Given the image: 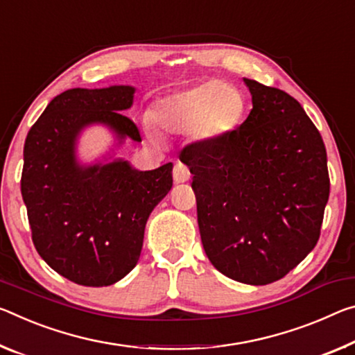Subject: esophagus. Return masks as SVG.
<instances>
[{"mask_svg": "<svg viewBox=\"0 0 355 355\" xmlns=\"http://www.w3.org/2000/svg\"><path fill=\"white\" fill-rule=\"evenodd\" d=\"M172 173H173V182H175V183H184L191 178L189 168L184 164H182V162H177V164L173 166Z\"/></svg>", "mask_w": 355, "mask_h": 355, "instance_id": "1", "label": "esophagus"}]
</instances>
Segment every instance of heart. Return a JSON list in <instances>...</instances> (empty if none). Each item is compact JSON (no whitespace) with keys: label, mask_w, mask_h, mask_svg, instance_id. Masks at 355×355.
Listing matches in <instances>:
<instances>
[{"label":"heart","mask_w":355,"mask_h":355,"mask_svg":"<svg viewBox=\"0 0 355 355\" xmlns=\"http://www.w3.org/2000/svg\"><path fill=\"white\" fill-rule=\"evenodd\" d=\"M245 109V96L237 87L224 80H210L156 101L151 121L162 132H189L198 142L211 144L239 128Z\"/></svg>","instance_id":"obj_1"}]
</instances>
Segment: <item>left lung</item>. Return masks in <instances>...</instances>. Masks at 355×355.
<instances>
[{"instance_id": "1", "label": "left lung", "mask_w": 355, "mask_h": 355, "mask_svg": "<svg viewBox=\"0 0 355 355\" xmlns=\"http://www.w3.org/2000/svg\"><path fill=\"white\" fill-rule=\"evenodd\" d=\"M246 120L180 153L193 173L202 245L213 267L245 284L286 277L316 246L330 180L318 128L283 89L243 78Z\"/></svg>"}]
</instances>
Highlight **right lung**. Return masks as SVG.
<instances>
[{
    "label": "right lung",
    "mask_w": 355,
    "mask_h": 355,
    "mask_svg": "<svg viewBox=\"0 0 355 355\" xmlns=\"http://www.w3.org/2000/svg\"><path fill=\"white\" fill-rule=\"evenodd\" d=\"M134 87L72 88L50 101L31 126L24 148L21 198L33 243L56 273L82 286H110L136 267L150 213L172 188V162L136 171L128 161L80 166L77 137L101 123L142 142L121 114Z\"/></svg>",
    "instance_id": "obj_1"
}]
</instances>
